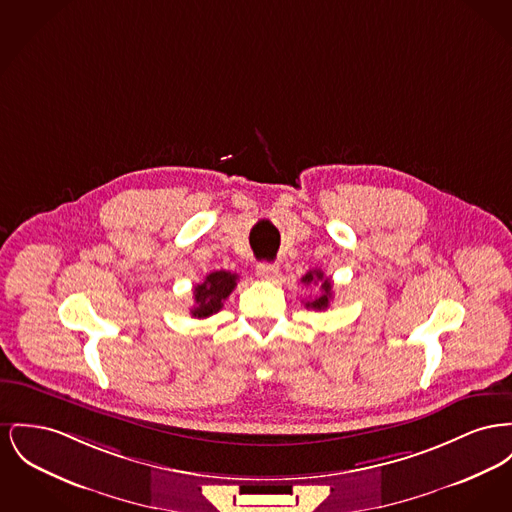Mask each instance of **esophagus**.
<instances>
[{"label":"esophagus","mask_w":512,"mask_h":512,"mask_svg":"<svg viewBox=\"0 0 512 512\" xmlns=\"http://www.w3.org/2000/svg\"><path fill=\"white\" fill-rule=\"evenodd\" d=\"M278 265H274V263H259L257 265V274H259V278H263V280H274L276 276H278Z\"/></svg>","instance_id":"1"}]
</instances>
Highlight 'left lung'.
Masks as SVG:
<instances>
[{"label": "left lung", "mask_w": 512, "mask_h": 512, "mask_svg": "<svg viewBox=\"0 0 512 512\" xmlns=\"http://www.w3.org/2000/svg\"><path fill=\"white\" fill-rule=\"evenodd\" d=\"M301 282H303L305 286H309V284H321V296L315 298L313 301H305V307L317 309V311H323V309L329 307L332 298L331 278H325L323 271H309L301 278Z\"/></svg>", "instance_id": "8db88e82"}]
</instances>
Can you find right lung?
<instances>
[{"mask_svg":"<svg viewBox=\"0 0 512 512\" xmlns=\"http://www.w3.org/2000/svg\"><path fill=\"white\" fill-rule=\"evenodd\" d=\"M236 284H238V274L228 271H214L207 274L205 282L197 284L193 290L195 305L191 309V315L197 319H207L214 313H218L224 305V300L236 288Z\"/></svg>","mask_w":512,"mask_h":512,"instance_id":"1","label":"right lung"}]
</instances>
